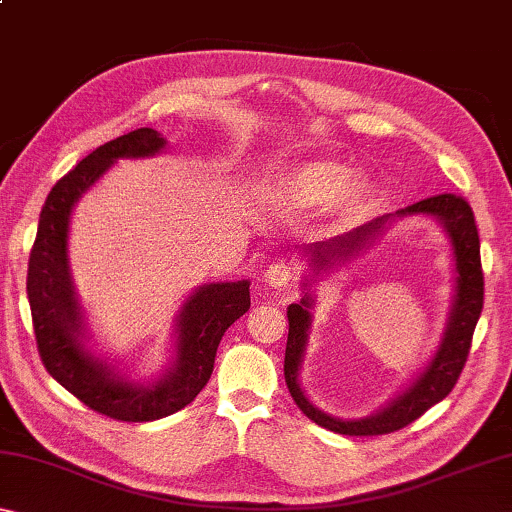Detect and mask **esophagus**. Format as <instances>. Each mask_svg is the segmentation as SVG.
<instances>
[{
  "label": "esophagus",
  "instance_id": "1",
  "mask_svg": "<svg viewBox=\"0 0 512 512\" xmlns=\"http://www.w3.org/2000/svg\"><path fill=\"white\" fill-rule=\"evenodd\" d=\"M293 277H296V268H293L289 262H273L266 268V284L273 289H287L291 287Z\"/></svg>",
  "mask_w": 512,
  "mask_h": 512
}]
</instances>
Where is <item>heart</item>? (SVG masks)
Returning <instances> with one entry per match:
<instances>
[{"label":"heart","instance_id":"obj_1","mask_svg":"<svg viewBox=\"0 0 512 512\" xmlns=\"http://www.w3.org/2000/svg\"><path fill=\"white\" fill-rule=\"evenodd\" d=\"M361 194V180H352V171L339 162L305 164L287 180V196L298 205H323L339 196L354 203Z\"/></svg>","mask_w":512,"mask_h":512}]
</instances>
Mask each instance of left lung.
Listing matches in <instances>:
<instances>
[{"label": "left lung", "mask_w": 512, "mask_h": 512, "mask_svg": "<svg viewBox=\"0 0 512 512\" xmlns=\"http://www.w3.org/2000/svg\"><path fill=\"white\" fill-rule=\"evenodd\" d=\"M397 214L436 216V219L445 225L449 239H452L456 262V298L452 314H449L445 339L440 343L436 357L429 363V368L415 379V384L409 391L388 404L386 409H381L379 413L363 420H339L318 411L316 406L307 400L305 393L300 391L298 384V370L307 343V329L311 323V298L305 296L298 305H291L287 311L289 339L287 352H284V379H287V388L293 402L298 404V409L305 413L309 420H314L320 427H325L329 431L343 433V436H381V433L400 431L406 424L418 420L433 404L445 400V397L452 393V388L456 386V381L465 368L467 354H470L472 348L476 320H479L483 309L481 246L470 203H467L463 196L456 194H438L422 198V201L404 207V210ZM388 219H391V216H379V219L361 225V228L348 232V235L329 241H318V244L309 246L307 250L314 255V264H318L320 268L332 262L334 257H348L354 250H359L372 235H377V232L384 228V223Z\"/></svg>", "instance_id": "1"}]
</instances>
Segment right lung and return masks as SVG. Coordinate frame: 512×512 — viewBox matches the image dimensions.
<instances>
[{
	"label": "right lung",
	"mask_w": 512,
	"mask_h": 512,
	"mask_svg": "<svg viewBox=\"0 0 512 512\" xmlns=\"http://www.w3.org/2000/svg\"><path fill=\"white\" fill-rule=\"evenodd\" d=\"M153 128H137L106 142L51 187L42 205L27 273L33 334L42 363L60 386L92 411L119 422H151L185 409L212 377L216 348L237 318L250 309V282L205 284L178 316L173 368L151 386L128 384L79 341L81 309L67 271V225L74 203L117 158H146L164 149Z\"/></svg>",
	"instance_id": "add662e5"
}]
</instances>
